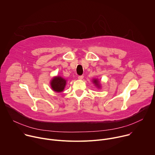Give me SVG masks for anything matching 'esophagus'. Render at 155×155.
I'll use <instances>...</instances> for the list:
<instances>
[{"label":"esophagus","instance_id":"esophagus-1","mask_svg":"<svg viewBox=\"0 0 155 155\" xmlns=\"http://www.w3.org/2000/svg\"><path fill=\"white\" fill-rule=\"evenodd\" d=\"M83 77H84L83 75H80V76L78 77V78L79 80H82V79L83 78Z\"/></svg>","mask_w":155,"mask_h":155}]
</instances>
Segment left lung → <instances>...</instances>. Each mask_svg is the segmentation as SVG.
<instances>
[{
  "instance_id": "obj_1",
  "label": "left lung",
  "mask_w": 155,
  "mask_h": 155,
  "mask_svg": "<svg viewBox=\"0 0 155 155\" xmlns=\"http://www.w3.org/2000/svg\"><path fill=\"white\" fill-rule=\"evenodd\" d=\"M93 82L96 84V86H99V84H98V80H94V81H93Z\"/></svg>"
}]
</instances>
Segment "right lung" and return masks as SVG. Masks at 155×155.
Masks as SVG:
<instances>
[{"instance_id": "1", "label": "right lung", "mask_w": 155, "mask_h": 155, "mask_svg": "<svg viewBox=\"0 0 155 155\" xmlns=\"http://www.w3.org/2000/svg\"><path fill=\"white\" fill-rule=\"evenodd\" d=\"M66 84V80L61 77L53 78L51 82L52 89L56 92H62Z\"/></svg>"}]
</instances>
